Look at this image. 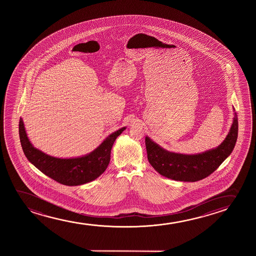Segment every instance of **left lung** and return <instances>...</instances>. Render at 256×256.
<instances>
[{
  "label": "left lung",
  "mask_w": 256,
  "mask_h": 256,
  "mask_svg": "<svg viewBox=\"0 0 256 256\" xmlns=\"http://www.w3.org/2000/svg\"><path fill=\"white\" fill-rule=\"evenodd\" d=\"M238 137V117L235 114L231 130L224 142L212 150L198 154H182L165 150L146 137L148 160L156 172L167 178L196 182L217 170L234 148Z\"/></svg>",
  "instance_id": "8db88e82"
}]
</instances>
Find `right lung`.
I'll return each instance as SVG.
<instances>
[{"instance_id":"1","label":"right lung","mask_w":256,"mask_h":256,"mask_svg":"<svg viewBox=\"0 0 256 256\" xmlns=\"http://www.w3.org/2000/svg\"><path fill=\"white\" fill-rule=\"evenodd\" d=\"M126 128L110 134L94 151L86 156L70 159L53 158L32 146L22 120L19 122V136L25 156L40 172L60 184L76 186L98 178L108 166L112 144Z\"/></svg>"}]
</instances>
